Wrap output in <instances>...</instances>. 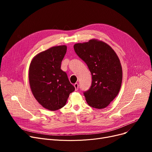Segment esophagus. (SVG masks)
Returning a JSON list of instances; mask_svg holds the SVG:
<instances>
[{
    "mask_svg": "<svg viewBox=\"0 0 152 152\" xmlns=\"http://www.w3.org/2000/svg\"><path fill=\"white\" fill-rule=\"evenodd\" d=\"M74 86H75V90H76V91H77V90H78V87H79L78 84H77V83H75V84H74Z\"/></svg>",
    "mask_w": 152,
    "mask_h": 152,
    "instance_id": "esophagus-1",
    "label": "esophagus"
}]
</instances>
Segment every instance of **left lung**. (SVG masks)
I'll list each match as a JSON object with an SVG mask.
<instances>
[{"label":"left lung","mask_w":152,"mask_h":152,"mask_svg":"<svg viewBox=\"0 0 152 152\" xmlns=\"http://www.w3.org/2000/svg\"><path fill=\"white\" fill-rule=\"evenodd\" d=\"M74 49L92 75L90 89L84 92L87 104L97 109L106 108L121 86L123 70L118 55L108 44L95 39L75 44Z\"/></svg>","instance_id":"8db88e82"}]
</instances>
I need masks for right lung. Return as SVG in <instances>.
I'll return each mask as SVG.
<instances>
[{
	"label": "right lung",
	"mask_w": 152,
	"mask_h": 152,
	"mask_svg": "<svg viewBox=\"0 0 152 152\" xmlns=\"http://www.w3.org/2000/svg\"><path fill=\"white\" fill-rule=\"evenodd\" d=\"M66 45L49 48L37 54L29 68V81L34 98L44 108L57 110L65 105L69 94L75 88L61 63L66 54Z\"/></svg>",
	"instance_id": "add662e5"
}]
</instances>
